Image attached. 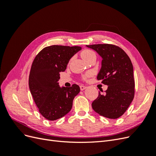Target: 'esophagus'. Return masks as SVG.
Masks as SVG:
<instances>
[{
	"label": "esophagus",
	"instance_id": "esophagus-1",
	"mask_svg": "<svg viewBox=\"0 0 156 156\" xmlns=\"http://www.w3.org/2000/svg\"><path fill=\"white\" fill-rule=\"evenodd\" d=\"M87 87L85 86H83V85H81L80 86V89H81V90H84V89H86Z\"/></svg>",
	"mask_w": 156,
	"mask_h": 156
}]
</instances>
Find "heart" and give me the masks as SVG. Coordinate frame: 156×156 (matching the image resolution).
I'll return each instance as SVG.
<instances>
[{
	"label": "heart",
	"mask_w": 156,
	"mask_h": 156,
	"mask_svg": "<svg viewBox=\"0 0 156 156\" xmlns=\"http://www.w3.org/2000/svg\"><path fill=\"white\" fill-rule=\"evenodd\" d=\"M81 56L84 60L87 61L88 59L92 57V56H96V55H95V53H94V52H93L92 51L87 49V50H84L83 52V53H81ZM91 74L92 73L90 72H88V73H86L85 75L84 76V79H87L89 76H90Z\"/></svg>",
	"instance_id": "b5f03b06"
}]
</instances>
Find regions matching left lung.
<instances>
[{
  "mask_svg": "<svg viewBox=\"0 0 156 156\" xmlns=\"http://www.w3.org/2000/svg\"><path fill=\"white\" fill-rule=\"evenodd\" d=\"M102 58L101 68L97 79L108 86L105 94L99 92L92 103L94 111L111 119L120 117L134 98L135 81L131 61L125 51L111 44L87 45Z\"/></svg>",
  "mask_w": 156,
  "mask_h": 156,
  "instance_id": "8db88e82",
  "label": "left lung"
}]
</instances>
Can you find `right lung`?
I'll return each mask as SVG.
<instances>
[{"mask_svg": "<svg viewBox=\"0 0 156 156\" xmlns=\"http://www.w3.org/2000/svg\"><path fill=\"white\" fill-rule=\"evenodd\" d=\"M81 50L79 46L51 45L42 49L33 61L29 79L30 93L40 114L56 120L71 111L80 92L77 84L60 87V72H64L70 58Z\"/></svg>", "mask_w": 156, "mask_h": 156, "instance_id": "1", "label": "right lung"}]
</instances>
